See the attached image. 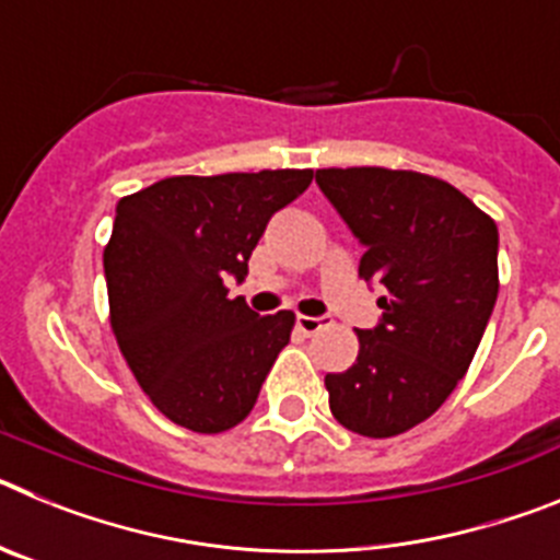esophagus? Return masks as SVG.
Here are the masks:
<instances>
[{
  "label": "esophagus",
  "mask_w": 560,
  "mask_h": 560,
  "mask_svg": "<svg viewBox=\"0 0 560 560\" xmlns=\"http://www.w3.org/2000/svg\"><path fill=\"white\" fill-rule=\"evenodd\" d=\"M296 325L305 336H314L316 330H323L328 325V316H296Z\"/></svg>",
  "instance_id": "34e87169"
}]
</instances>
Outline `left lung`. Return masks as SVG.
Listing matches in <instances>:
<instances>
[{
    "label": "left lung",
    "instance_id": "obj_1",
    "mask_svg": "<svg viewBox=\"0 0 560 560\" xmlns=\"http://www.w3.org/2000/svg\"><path fill=\"white\" fill-rule=\"evenodd\" d=\"M316 185L364 246L359 275L384 291L353 368L325 375L330 412L350 432L393 438L438 412L471 364L497 305L499 230L423 173L328 167Z\"/></svg>",
    "mask_w": 560,
    "mask_h": 560
}]
</instances>
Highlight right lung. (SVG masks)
Segmentation results:
<instances>
[{
  "mask_svg": "<svg viewBox=\"0 0 560 560\" xmlns=\"http://www.w3.org/2000/svg\"><path fill=\"white\" fill-rule=\"evenodd\" d=\"M314 171L171 176L126 196L103 252L112 328L165 418L201 434L237 427L289 345L294 314L260 316L226 283Z\"/></svg>",
  "mask_w": 560,
  "mask_h": 560,
  "instance_id": "1",
  "label": "right lung"
}]
</instances>
